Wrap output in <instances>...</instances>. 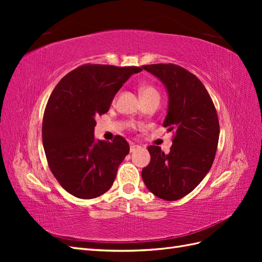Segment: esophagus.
Returning <instances> with one entry per match:
<instances>
[{"mask_svg": "<svg viewBox=\"0 0 262 262\" xmlns=\"http://www.w3.org/2000/svg\"><path fill=\"white\" fill-rule=\"evenodd\" d=\"M140 148H141L140 145H137V144H134V143H131V144H130V152H131V153L136 152V150H138V149H140Z\"/></svg>", "mask_w": 262, "mask_h": 262, "instance_id": "obj_1", "label": "esophagus"}]
</instances>
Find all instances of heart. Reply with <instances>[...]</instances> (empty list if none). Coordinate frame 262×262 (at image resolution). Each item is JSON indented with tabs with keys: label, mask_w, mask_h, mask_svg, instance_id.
Returning a JSON list of instances; mask_svg holds the SVG:
<instances>
[{
	"label": "heart",
	"mask_w": 262,
	"mask_h": 262,
	"mask_svg": "<svg viewBox=\"0 0 262 262\" xmlns=\"http://www.w3.org/2000/svg\"><path fill=\"white\" fill-rule=\"evenodd\" d=\"M140 94L141 97H145V96H152V95H158V93L156 92V90L152 86L148 85H144L142 86L140 89Z\"/></svg>",
	"instance_id": "1"
}]
</instances>
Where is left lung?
<instances>
[{
    "label": "left lung",
    "mask_w": 262,
    "mask_h": 262,
    "mask_svg": "<svg viewBox=\"0 0 262 262\" xmlns=\"http://www.w3.org/2000/svg\"><path fill=\"white\" fill-rule=\"evenodd\" d=\"M142 69L157 77L168 95L163 125L175 132L170 152L149 145V164L142 169L147 189L163 200L175 201L200 184L213 164L220 124L215 107L202 82L175 64H150Z\"/></svg>",
    "instance_id": "left-lung-1"
}]
</instances>
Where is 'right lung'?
Masks as SVG:
<instances>
[{
  "label": "right lung",
  "mask_w": 262,
  "mask_h": 262,
  "mask_svg": "<svg viewBox=\"0 0 262 262\" xmlns=\"http://www.w3.org/2000/svg\"><path fill=\"white\" fill-rule=\"evenodd\" d=\"M138 67L85 64L67 74L47 104L42 143L53 176L69 193L94 199L112 188L119 165L129 154L124 138L95 139V118L106 114L115 95Z\"/></svg>",
  "instance_id": "obj_1"
}]
</instances>
